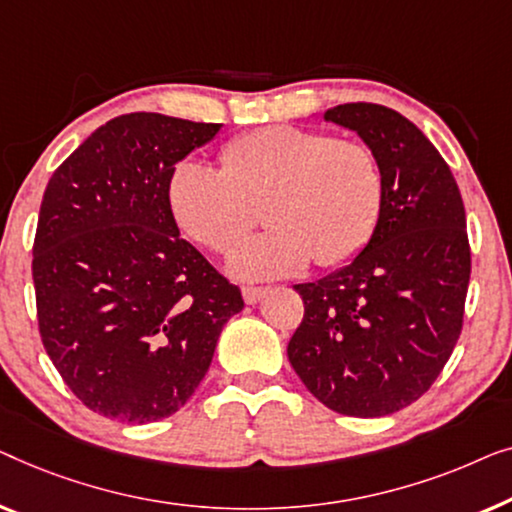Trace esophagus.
I'll return each instance as SVG.
<instances>
[{"mask_svg": "<svg viewBox=\"0 0 512 512\" xmlns=\"http://www.w3.org/2000/svg\"><path fill=\"white\" fill-rule=\"evenodd\" d=\"M241 294H243V301H246V304L253 306V304H257L259 299L264 297L266 290H264V287H243Z\"/></svg>", "mask_w": 512, "mask_h": 512, "instance_id": "1", "label": "esophagus"}]
</instances>
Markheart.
Here are the masks:
<instances>
[{
	"mask_svg": "<svg viewBox=\"0 0 512 512\" xmlns=\"http://www.w3.org/2000/svg\"><path fill=\"white\" fill-rule=\"evenodd\" d=\"M222 164L183 160L167 199L178 227L201 246L227 250L264 204L271 229L236 246L227 269L241 280L301 273L311 259L338 266L373 234L383 204V174L362 143L297 127H264L227 143Z\"/></svg>",
	"mask_w": 512,
	"mask_h": 512,
	"instance_id": "b5f03b06",
	"label": "heart"
}]
</instances>
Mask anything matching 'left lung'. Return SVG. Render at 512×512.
<instances>
[{
	"label": "left lung",
	"mask_w": 512,
	"mask_h": 512,
	"mask_svg": "<svg viewBox=\"0 0 512 512\" xmlns=\"http://www.w3.org/2000/svg\"><path fill=\"white\" fill-rule=\"evenodd\" d=\"M322 118L355 132L376 155L383 204L355 257L294 285L304 320L287 357L327 408L390 415L429 390L462 331L471 278L464 201L434 143L401 113L355 102Z\"/></svg>",
	"instance_id": "1"
}]
</instances>
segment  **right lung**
<instances>
[{"instance_id": "1", "label": "right lung", "mask_w": 512, "mask_h": 512, "mask_svg": "<svg viewBox=\"0 0 512 512\" xmlns=\"http://www.w3.org/2000/svg\"><path fill=\"white\" fill-rule=\"evenodd\" d=\"M222 125L127 113L92 132L43 192L32 278L39 331L69 390L125 424L174 415L243 311L181 239L167 187L176 164Z\"/></svg>"}]
</instances>
